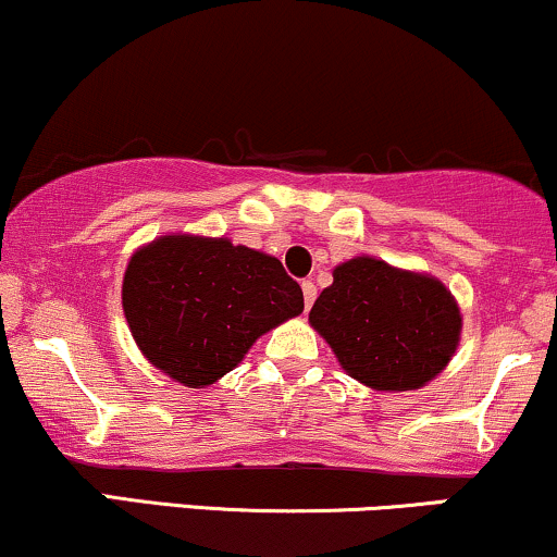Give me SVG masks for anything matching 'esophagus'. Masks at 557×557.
Masks as SVG:
<instances>
[{"instance_id": "obj_1", "label": "esophagus", "mask_w": 557, "mask_h": 557, "mask_svg": "<svg viewBox=\"0 0 557 557\" xmlns=\"http://www.w3.org/2000/svg\"><path fill=\"white\" fill-rule=\"evenodd\" d=\"M300 287H304V304H306V311H308V308L313 306V300H317V285H313L311 280H304V285H300Z\"/></svg>"}]
</instances>
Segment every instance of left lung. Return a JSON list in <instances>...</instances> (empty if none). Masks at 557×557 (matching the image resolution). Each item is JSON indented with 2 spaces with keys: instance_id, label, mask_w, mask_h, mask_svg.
I'll use <instances>...</instances> for the list:
<instances>
[{
  "instance_id": "left-lung-1",
  "label": "left lung",
  "mask_w": 557,
  "mask_h": 557,
  "mask_svg": "<svg viewBox=\"0 0 557 557\" xmlns=\"http://www.w3.org/2000/svg\"><path fill=\"white\" fill-rule=\"evenodd\" d=\"M332 277L308 321L352 379L376 392H412L448 366L461 313L441 280L373 257L343 261Z\"/></svg>"
}]
</instances>
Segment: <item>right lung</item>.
Listing matches in <instances>:
<instances>
[{"label": "right lung", "mask_w": 557, "mask_h": 557, "mask_svg": "<svg viewBox=\"0 0 557 557\" xmlns=\"http://www.w3.org/2000/svg\"><path fill=\"white\" fill-rule=\"evenodd\" d=\"M122 306L158 371L205 388L233 371L261 334L304 311V290L270 253L178 233L132 253Z\"/></svg>", "instance_id": "obj_1"}]
</instances>
